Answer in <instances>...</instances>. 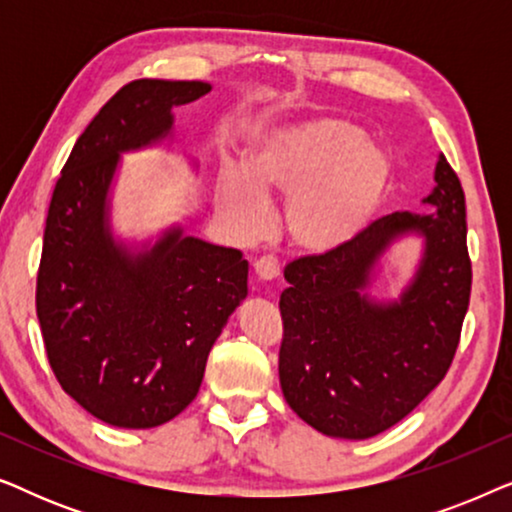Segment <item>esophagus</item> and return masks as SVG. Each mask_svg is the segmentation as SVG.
I'll use <instances>...</instances> for the list:
<instances>
[{"label": "esophagus", "instance_id": "34e87169", "mask_svg": "<svg viewBox=\"0 0 512 512\" xmlns=\"http://www.w3.org/2000/svg\"><path fill=\"white\" fill-rule=\"evenodd\" d=\"M254 270H256V277L261 279V282H272V279H277L279 275H282V263H279L275 256H261L254 263Z\"/></svg>", "mask_w": 512, "mask_h": 512}]
</instances>
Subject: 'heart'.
<instances>
[{
  "mask_svg": "<svg viewBox=\"0 0 512 512\" xmlns=\"http://www.w3.org/2000/svg\"><path fill=\"white\" fill-rule=\"evenodd\" d=\"M240 167H221L219 202L242 233L268 219L265 198H284L291 244L307 254L347 247L375 214L391 179L387 153L352 123L319 118L261 139Z\"/></svg>",
  "mask_w": 512,
  "mask_h": 512,
  "instance_id": "1",
  "label": "heart"
}]
</instances>
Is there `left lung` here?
Here are the masks:
<instances>
[{"mask_svg": "<svg viewBox=\"0 0 512 512\" xmlns=\"http://www.w3.org/2000/svg\"><path fill=\"white\" fill-rule=\"evenodd\" d=\"M438 214L394 212L368 223L333 254L284 268L279 382L293 412L326 436L373 438L408 417L443 382L471 300L466 198L445 156L426 198ZM405 229L427 237V256L401 304L360 291L383 247Z\"/></svg>", "mask_w": 512, "mask_h": 512, "instance_id": "obj_1", "label": "left lung"}]
</instances>
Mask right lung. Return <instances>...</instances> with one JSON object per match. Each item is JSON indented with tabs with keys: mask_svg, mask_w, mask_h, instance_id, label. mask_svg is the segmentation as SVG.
<instances>
[{
	"mask_svg": "<svg viewBox=\"0 0 512 512\" xmlns=\"http://www.w3.org/2000/svg\"><path fill=\"white\" fill-rule=\"evenodd\" d=\"M202 81L137 79L76 139L55 184L37 272V317L55 380L90 415L151 429L198 396L209 349L240 300L242 251L172 230L130 258L104 228L118 153L156 142Z\"/></svg>",
	"mask_w": 512,
	"mask_h": 512,
	"instance_id": "add662e5",
	"label": "right lung"
}]
</instances>
